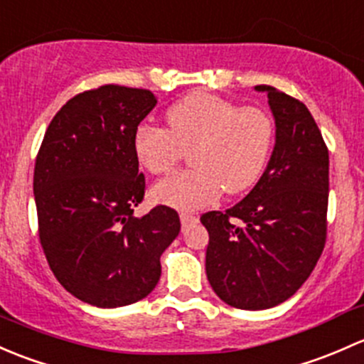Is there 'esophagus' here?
<instances>
[{
    "label": "esophagus",
    "mask_w": 364,
    "mask_h": 364,
    "mask_svg": "<svg viewBox=\"0 0 364 364\" xmlns=\"http://www.w3.org/2000/svg\"><path fill=\"white\" fill-rule=\"evenodd\" d=\"M181 223H182L183 228H187V226H191V224L198 223V217L193 215V213L182 212V213H181Z\"/></svg>",
    "instance_id": "34e87169"
}]
</instances>
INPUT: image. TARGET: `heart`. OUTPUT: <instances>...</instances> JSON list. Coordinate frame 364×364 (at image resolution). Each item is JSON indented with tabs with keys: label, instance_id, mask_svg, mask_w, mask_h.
Segmentation results:
<instances>
[{
	"label": "heart",
	"instance_id": "heart-1",
	"mask_svg": "<svg viewBox=\"0 0 364 364\" xmlns=\"http://www.w3.org/2000/svg\"><path fill=\"white\" fill-rule=\"evenodd\" d=\"M275 124L259 107L194 92L166 112V129L144 124L133 138L136 161L151 175L168 173L191 147L193 166L157 182L156 201L175 208L205 207L224 191L238 194L263 173Z\"/></svg>",
	"mask_w": 364,
	"mask_h": 364
}]
</instances>
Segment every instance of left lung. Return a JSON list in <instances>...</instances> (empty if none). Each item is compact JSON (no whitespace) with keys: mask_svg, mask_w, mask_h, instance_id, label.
Listing matches in <instances>:
<instances>
[{"mask_svg":"<svg viewBox=\"0 0 364 364\" xmlns=\"http://www.w3.org/2000/svg\"><path fill=\"white\" fill-rule=\"evenodd\" d=\"M275 147L264 173L226 212H207V277L215 294L242 310L291 298L319 261L328 230L329 154L309 108L272 85Z\"/></svg>","mask_w":364,"mask_h":364,"instance_id":"left-lung-1","label":"left lung"}]
</instances>
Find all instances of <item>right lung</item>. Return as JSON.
<instances>
[{
	"label": "right lung",
	"instance_id": "1",
	"mask_svg": "<svg viewBox=\"0 0 364 364\" xmlns=\"http://www.w3.org/2000/svg\"><path fill=\"white\" fill-rule=\"evenodd\" d=\"M147 89L107 84L73 96L48 124L35 163L40 243L55 279L80 301L115 309L144 299L161 254L181 233L173 208L144 217L133 138L156 107Z\"/></svg>",
	"mask_w": 364,
	"mask_h": 364
}]
</instances>
